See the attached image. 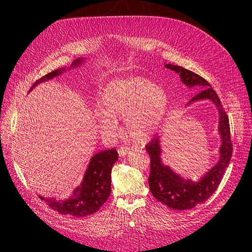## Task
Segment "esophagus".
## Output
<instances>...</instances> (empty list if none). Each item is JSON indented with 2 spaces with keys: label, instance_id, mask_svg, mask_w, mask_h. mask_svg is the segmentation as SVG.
Instances as JSON below:
<instances>
[{
  "label": "esophagus",
  "instance_id": "esophagus-1",
  "mask_svg": "<svg viewBox=\"0 0 252 252\" xmlns=\"http://www.w3.org/2000/svg\"><path fill=\"white\" fill-rule=\"evenodd\" d=\"M118 152H119V156L121 158H123V157H126L129 154V152H130V148H128V147H120L118 149Z\"/></svg>",
  "mask_w": 252,
  "mask_h": 252
}]
</instances>
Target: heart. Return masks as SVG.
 Here are the masks:
<instances>
[{"label":"heart","mask_w":252,"mask_h":252,"mask_svg":"<svg viewBox=\"0 0 252 252\" xmlns=\"http://www.w3.org/2000/svg\"><path fill=\"white\" fill-rule=\"evenodd\" d=\"M94 118L100 130L112 134L118 130L117 119L125 118L131 138L145 142L162 125L168 108L165 90L141 75L116 79L104 87Z\"/></svg>","instance_id":"1"}]
</instances>
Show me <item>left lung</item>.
I'll return each instance as SVG.
<instances>
[{"instance_id":"obj_1","label":"left lung","mask_w":252,"mask_h":252,"mask_svg":"<svg viewBox=\"0 0 252 252\" xmlns=\"http://www.w3.org/2000/svg\"><path fill=\"white\" fill-rule=\"evenodd\" d=\"M165 67L179 73L182 82L187 87L199 86V89H202L188 104L200 100H210L217 106L220 114L219 132L222 140L220 147V159L208 172H206L200 181L193 182L189 179H183L169 166L163 164L159 136H156L146 145V150L150 156V174L148 183L152 195L158 202L168 206L171 209L186 210L191 209L197 204L208 200L210 195L216 191L224 177L225 169L229 165L232 156L229 119L223 108V105L220 104L217 93L207 81L200 77L199 74L181 66L166 64Z\"/></svg>"}]
</instances>
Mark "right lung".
I'll return each instance as SVG.
<instances>
[{"instance_id":"right-lung-1","label":"right lung","mask_w":252,"mask_h":252,"mask_svg":"<svg viewBox=\"0 0 252 252\" xmlns=\"http://www.w3.org/2000/svg\"><path fill=\"white\" fill-rule=\"evenodd\" d=\"M83 63V59L73 61L71 67H78ZM65 68L53 70L37 80L30 88L32 90L40 83L49 81L62 74ZM29 90V91H30ZM118 151L112 148L98 152L90 158L87 170L84 174L81 185L73 190L72 195L64 201H58L55 197L39 196L49 207L61 215L72 217H86L96 212L107 201L111 192V169L118 161Z\"/></svg>"}]
</instances>
